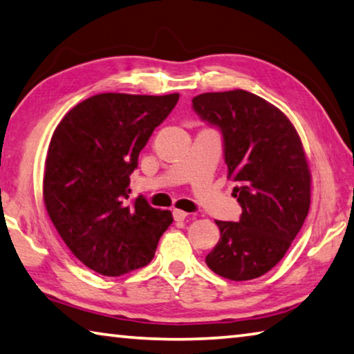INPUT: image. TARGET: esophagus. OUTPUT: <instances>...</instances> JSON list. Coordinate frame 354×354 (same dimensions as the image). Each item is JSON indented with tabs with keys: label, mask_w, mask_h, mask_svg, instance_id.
I'll return each mask as SVG.
<instances>
[{
	"label": "esophagus",
	"mask_w": 354,
	"mask_h": 354,
	"mask_svg": "<svg viewBox=\"0 0 354 354\" xmlns=\"http://www.w3.org/2000/svg\"><path fill=\"white\" fill-rule=\"evenodd\" d=\"M187 212L181 211V209H173V218H175L176 221H184L185 218H187Z\"/></svg>",
	"instance_id": "obj_1"
}]
</instances>
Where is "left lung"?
<instances>
[{
  "instance_id": "obj_1",
  "label": "left lung",
  "mask_w": 354,
  "mask_h": 354,
  "mask_svg": "<svg viewBox=\"0 0 354 354\" xmlns=\"http://www.w3.org/2000/svg\"><path fill=\"white\" fill-rule=\"evenodd\" d=\"M221 129L225 162L237 183V221H218L220 242L206 256L214 273L231 281L259 278L283 259L310 205V169L289 117L247 91L201 93L192 100Z\"/></svg>"
}]
</instances>
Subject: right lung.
<instances>
[{"label": "right lung", "mask_w": 354, "mask_h": 354, "mask_svg": "<svg viewBox=\"0 0 354 354\" xmlns=\"http://www.w3.org/2000/svg\"><path fill=\"white\" fill-rule=\"evenodd\" d=\"M179 93H100L70 109L48 145L44 203L53 225L84 266L122 277L148 266L171 225L170 211L129 201V175Z\"/></svg>", "instance_id": "right-lung-1"}]
</instances>
